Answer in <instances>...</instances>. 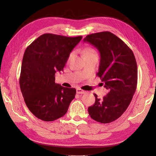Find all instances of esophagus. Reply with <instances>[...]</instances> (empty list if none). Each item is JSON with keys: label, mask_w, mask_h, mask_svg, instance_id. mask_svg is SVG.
<instances>
[{"label": "esophagus", "mask_w": 156, "mask_h": 156, "mask_svg": "<svg viewBox=\"0 0 156 156\" xmlns=\"http://www.w3.org/2000/svg\"><path fill=\"white\" fill-rule=\"evenodd\" d=\"M76 93H78V94H83V93H85L86 91H84L80 88H77L76 89Z\"/></svg>", "instance_id": "1"}]
</instances>
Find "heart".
Listing matches in <instances>:
<instances>
[{
  "instance_id": "heart-1",
  "label": "heart",
  "mask_w": 156,
  "mask_h": 156,
  "mask_svg": "<svg viewBox=\"0 0 156 156\" xmlns=\"http://www.w3.org/2000/svg\"><path fill=\"white\" fill-rule=\"evenodd\" d=\"M95 51L93 50V49L90 48H86L85 50H84V53H83V54L84 55L90 54V53H95ZM73 54H74V52H71L70 53V55H69V58H70V57L73 55Z\"/></svg>"
}]
</instances>
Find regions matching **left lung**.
<instances>
[{"label": "left lung", "mask_w": 156, "mask_h": 156, "mask_svg": "<svg viewBox=\"0 0 156 156\" xmlns=\"http://www.w3.org/2000/svg\"><path fill=\"white\" fill-rule=\"evenodd\" d=\"M96 47L101 54L97 73L108 94L95 97V104L88 108L90 117L97 122L108 123L125 112L137 85V65L133 51L121 39L108 31L89 34L83 39Z\"/></svg>", "instance_id": "8db88e82"}]
</instances>
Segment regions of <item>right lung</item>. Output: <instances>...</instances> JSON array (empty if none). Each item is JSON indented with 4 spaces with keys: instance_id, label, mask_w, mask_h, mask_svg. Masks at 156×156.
I'll return each mask as SVG.
<instances>
[{
    "instance_id": "1",
    "label": "right lung",
    "mask_w": 156,
    "mask_h": 156,
    "mask_svg": "<svg viewBox=\"0 0 156 156\" xmlns=\"http://www.w3.org/2000/svg\"><path fill=\"white\" fill-rule=\"evenodd\" d=\"M82 38L46 33L26 48L20 86L27 106L37 118L52 122L67 112L76 90L55 83V74L63 70L70 53Z\"/></svg>"
}]
</instances>
